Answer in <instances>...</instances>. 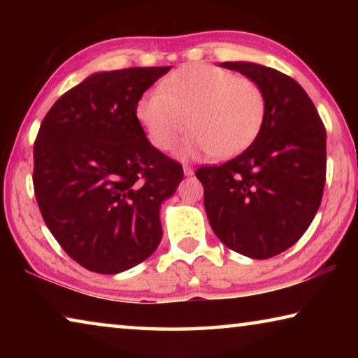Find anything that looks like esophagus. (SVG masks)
Returning <instances> with one entry per match:
<instances>
[{"mask_svg":"<svg viewBox=\"0 0 358 358\" xmlns=\"http://www.w3.org/2000/svg\"><path fill=\"white\" fill-rule=\"evenodd\" d=\"M183 172H185V175H187V177H191V175L194 173L192 167H191V166H187V164H185V166H183Z\"/></svg>","mask_w":358,"mask_h":358,"instance_id":"obj_1","label":"esophagus"}]
</instances>
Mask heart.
<instances>
[{"mask_svg":"<svg viewBox=\"0 0 358 358\" xmlns=\"http://www.w3.org/2000/svg\"><path fill=\"white\" fill-rule=\"evenodd\" d=\"M264 117L265 96L256 82L210 64L185 66L137 104V118L157 150H171L187 129L196 131L183 155H237L257 136Z\"/></svg>","mask_w":358,"mask_h":358,"instance_id":"heart-1","label":"heart"}]
</instances>
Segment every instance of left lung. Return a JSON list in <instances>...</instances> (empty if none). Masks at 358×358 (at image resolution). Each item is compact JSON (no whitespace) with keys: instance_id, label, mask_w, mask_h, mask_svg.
Returning a JSON list of instances; mask_svg holds the SVG:
<instances>
[{"instance_id":"8db88e82","label":"left lung","mask_w":358,"mask_h":358,"mask_svg":"<svg viewBox=\"0 0 358 358\" xmlns=\"http://www.w3.org/2000/svg\"><path fill=\"white\" fill-rule=\"evenodd\" d=\"M262 88L265 117L243 153L221 166L199 167L210 226L224 245L251 259H268L300 240L322 201L325 126L310 96L282 72L226 62Z\"/></svg>"}]
</instances>
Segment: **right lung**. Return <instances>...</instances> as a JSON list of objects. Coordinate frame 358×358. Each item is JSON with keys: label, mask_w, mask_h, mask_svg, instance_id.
Segmentation results:
<instances>
[{"label": "right lung", "mask_w": 358, "mask_h": 358, "mask_svg": "<svg viewBox=\"0 0 358 358\" xmlns=\"http://www.w3.org/2000/svg\"><path fill=\"white\" fill-rule=\"evenodd\" d=\"M169 71L98 72L64 93L41 123L33 169L41 215L66 254L94 273L129 270L161 241L159 207L183 167L148 142L137 104Z\"/></svg>", "instance_id": "add662e5"}]
</instances>
